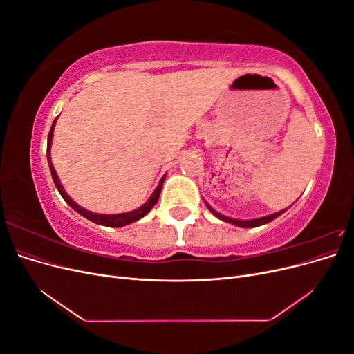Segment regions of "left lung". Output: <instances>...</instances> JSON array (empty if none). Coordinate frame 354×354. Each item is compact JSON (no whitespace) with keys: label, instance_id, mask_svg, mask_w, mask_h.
<instances>
[{"label":"left lung","instance_id":"left-lung-1","mask_svg":"<svg viewBox=\"0 0 354 354\" xmlns=\"http://www.w3.org/2000/svg\"><path fill=\"white\" fill-rule=\"evenodd\" d=\"M203 202H205L207 208L212 212V216H216L217 218H220V220H223V221H226V223H232V224H234V226H238V227H257V226H263V224H266V223H270L272 220H274V218H277L279 216H282V214L288 209V208H286V209H282V211H279V212H274V214H270V216L260 217V218H252V220H238V218H230V217H227V216H223V214H220L218 211L214 209L207 201H203Z\"/></svg>","mask_w":354,"mask_h":354}]
</instances>
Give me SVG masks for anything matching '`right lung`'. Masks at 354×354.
<instances>
[{
	"instance_id": "1",
	"label": "right lung",
	"mask_w": 354,
	"mask_h": 354,
	"mask_svg": "<svg viewBox=\"0 0 354 354\" xmlns=\"http://www.w3.org/2000/svg\"><path fill=\"white\" fill-rule=\"evenodd\" d=\"M57 118H59V116H57ZM57 118H56L55 121H53V125H51L50 133H48V138H47V159H48V167H50V173H51V177H53V181H55V185H56V187H57V190H59V194L62 195L63 199L66 201L68 205H69L71 208H73L78 214H81V216L85 217L87 220H90V221H93V223H95V224H100V226H108V227H122V226H127V224H131V223H134V221H137V220L143 218V217L146 216V214L155 207V203L158 202L159 195H160V189H162V185H164L165 176H164L162 178H160L159 185H158V187L153 190V194L151 195V198H149V199L143 203V205H142L140 208H137V209L128 211V212H121V214H97V212H91V211H88V209H85V208L80 207L78 203L75 202V201L66 194V190L63 189V186H62V183H60V180H59V177H57L56 169H55V167H53V164H51L50 151H51L53 133H55V127H56Z\"/></svg>"
}]
</instances>
